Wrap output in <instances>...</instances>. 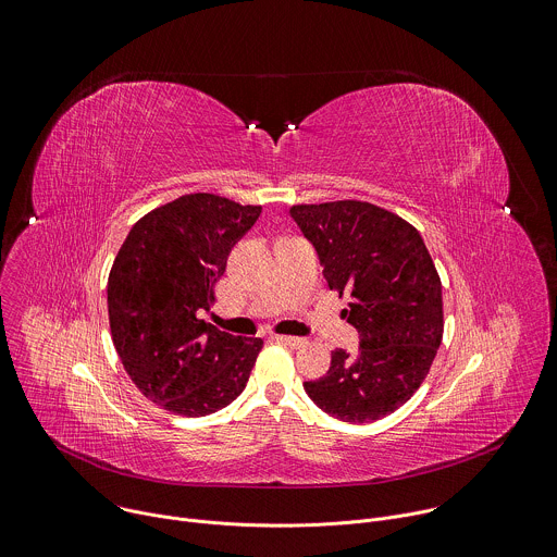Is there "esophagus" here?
Masks as SVG:
<instances>
[{
  "instance_id": "obj_1",
  "label": "esophagus",
  "mask_w": 557,
  "mask_h": 557,
  "mask_svg": "<svg viewBox=\"0 0 557 557\" xmlns=\"http://www.w3.org/2000/svg\"><path fill=\"white\" fill-rule=\"evenodd\" d=\"M274 339L289 346V348H302L307 344L302 337H292V335H274Z\"/></svg>"
}]
</instances>
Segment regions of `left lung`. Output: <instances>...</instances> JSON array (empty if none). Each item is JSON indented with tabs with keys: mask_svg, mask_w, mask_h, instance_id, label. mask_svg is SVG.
Wrapping results in <instances>:
<instances>
[{
	"mask_svg": "<svg viewBox=\"0 0 557 557\" xmlns=\"http://www.w3.org/2000/svg\"><path fill=\"white\" fill-rule=\"evenodd\" d=\"M289 215L318 252L322 274L350 302L344 315L359 350L331 352V368L305 381L309 398L344 422H374L411 398L442 342V283L420 233L359 200L296 205Z\"/></svg>",
	"mask_w": 557,
	"mask_h": 557,
	"instance_id": "8db88e82",
	"label": "left lung"
}]
</instances>
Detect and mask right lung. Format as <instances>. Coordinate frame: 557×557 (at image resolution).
Returning a JSON list of instances; mask_svg holds the SVG:
<instances>
[{
    "label": "right lung",
    "instance_id": "obj_1",
    "mask_svg": "<svg viewBox=\"0 0 557 557\" xmlns=\"http://www.w3.org/2000/svg\"><path fill=\"white\" fill-rule=\"evenodd\" d=\"M261 207L213 194L181 196L144 215L109 274L115 350L146 398L178 416H209L246 387L263 348L202 320L233 246Z\"/></svg>",
    "mask_w": 557,
    "mask_h": 557
}]
</instances>
